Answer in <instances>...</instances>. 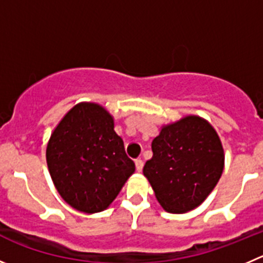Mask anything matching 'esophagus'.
<instances>
[{
    "label": "esophagus",
    "instance_id": "obj_1",
    "mask_svg": "<svg viewBox=\"0 0 263 263\" xmlns=\"http://www.w3.org/2000/svg\"><path fill=\"white\" fill-rule=\"evenodd\" d=\"M136 169L137 172H142V169H143V160L142 159L136 160Z\"/></svg>",
    "mask_w": 263,
    "mask_h": 263
}]
</instances>
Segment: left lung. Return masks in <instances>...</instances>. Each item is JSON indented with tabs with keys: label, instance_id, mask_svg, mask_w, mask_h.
I'll use <instances>...</instances> for the list:
<instances>
[{
	"label": "left lung",
	"instance_id": "obj_1",
	"mask_svg": "<svg viewBox=\"0 0 263 263\" xmlns=\"http://www.w3.org/2000/svg\"><path fill=\"white\" fill-rule=\"evenodd\" d=\"M143 174L165 211L184 213L196 208L216 187L224 155L216 130L197 116L162 127L152 141Z\"/></svg>",
	"mask_w": 263,
	"mask_h": 263
}]
</instances>
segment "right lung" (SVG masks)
<instances>
[{"mask_svg": "<svg viewBox=\"0 0 263 263\" xmlns=\"http://www.w3.org/2000/svg\"><path fill=\"white\" fill-rule=\"evenodd\" d=\"M46 161L64 201L84 213L104 211L136 171L112 116L92 103L74 106L55 127Z\"/></svg>", "mask_w": 263, "mask_h": 263, "instance_id": "obj_1", "label": "right lung"}]
</instances>
